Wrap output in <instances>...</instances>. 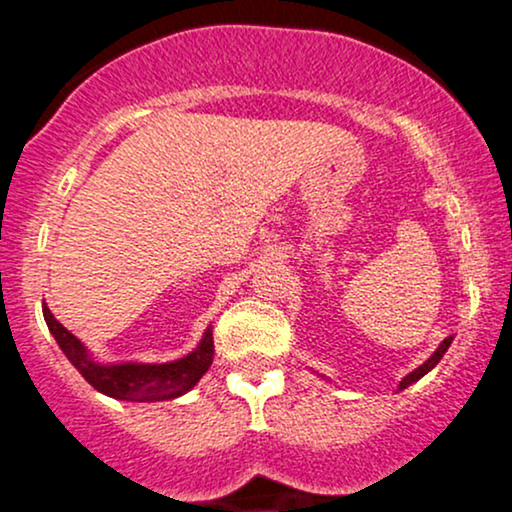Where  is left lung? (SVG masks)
<instances>
[{"label": "left lung", "instance_id": "left-lung-1", "mask_svg": "<svg viewBox=\"0 0 512 512\" xmlns=\"http://www.w3.org/2000/svg\"><path fill=\"white\" fill-rule=\"evenodd\" d=\"M450 344H452V337L445 339V342L440 344L436 351H433V356L428 358L426 363H421L419 368H416V370H411L409 375H404V378H402V383H399L397 390H404V387H409L411 383H416V380H421V378H424V375L428 373V370H431V368H436V363L440 361V358H443V354H445V351H448V346H450Z\"/></svg>", "mask_w": 512, "mask_h": 512}]
</instances>
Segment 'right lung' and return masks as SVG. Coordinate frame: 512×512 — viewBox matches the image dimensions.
<instances>
[{
  "label": "right lung",
  "mask_w": 512,
  "mask_h": 512,
  "mask_svg": "<svg viewBox=\"0 0 512 512\" xmlns=\"http://www.w3.org/2000/svg\"><path fill=\"white\" fill-rule=\"evenodd\" d=\"M43 315L48 322L52 337L60 344L64 356L72 366L86 378L88 385L96 387L103 395L113 399H127V402H163L185 395L199 383L214 361V337L211 327L204 332L202 342L192 354L170 363H113L103 366L88 356L86 346L74 337L67 327H62L43 303Z\"/></svg>",
  "instance_id": "add662e5"
}]
</instances>
